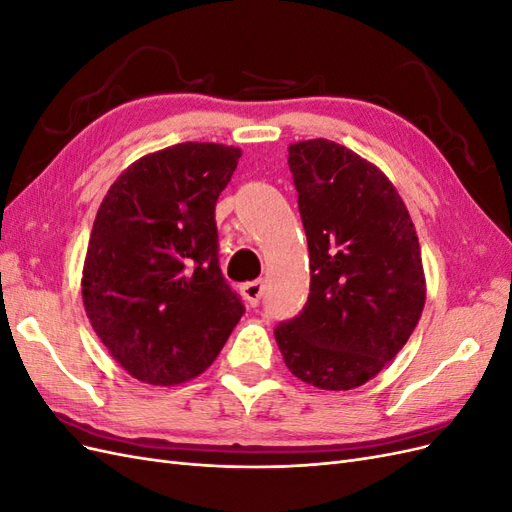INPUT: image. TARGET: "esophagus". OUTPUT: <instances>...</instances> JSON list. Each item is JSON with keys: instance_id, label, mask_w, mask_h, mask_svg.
<instances>
[{"instance_id": "esophagus-1", "label": "esophagus", "mask_w": 512, "mask_h": 512, "mask_svg": "<svg viewBox=\"0 0 512 512\" xmlns=\"http://www.w3.org/2000/svg\"><path fill=\"white\" fill-rule=\"evenodd\" d=\"M241 292H243L245 301L250 303L252 307H256L260 303V299H262V294H265V282H262V280L247 282V284H243Z\"/></svg>"}]
</instances>
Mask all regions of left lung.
<instances>
[{
  "label": "left lung",
  "instance_id": "obj_1",
  "mask_svg": "<svg viewBox=\"0 0 512 512\" xmlns=\"http://www.w3.org/2000/svg\"><path fill=\"white\" fill-rule=\"evenodd\" d=\"M309 250L305 307L275 327L284 363L324 391H350L406 346L425 305L421 247L382 170L327 138L288 147Z\"/></svg>",
  "mask_w": 512,
  "mask_h": 512
}]
</instances>
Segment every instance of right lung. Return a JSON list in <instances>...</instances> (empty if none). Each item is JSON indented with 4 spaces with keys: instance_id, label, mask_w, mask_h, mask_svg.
Wrapping results in <instances>:
<instances>
[{
    "instance_id": "1",
    "label": "right lung",
    "mask_w": 512,
    "mask_h": 512,
    "mask_svg": "<svg viewBox=\"0 0 512 512\" xmlns=\"http://www.w3.org/2000/svg\"><path fill=\"white\" fill-rule=\"evenodd\" d=\"M241 151L179 143L134 162L98 209L83 269L87 318L136 380L173 386L215 361L245 305L224 280L215 203Z\"/></svg>"
}]
</instances>
